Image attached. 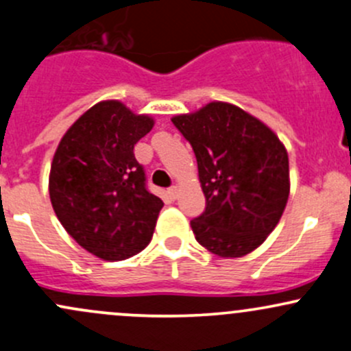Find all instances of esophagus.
<instances>
[{
	"instance_id": "esophagus-1",
	"label": "esophagus",
	"mask_w": 351,
	"mask_h": 351,
	"mask_svg": "<svg viewBox=\"0 0 351 351\" xmlns=\"http://www.w3.org/2000/svg\"><path fill=\"white\" fill-rule=\"evenodd\" d=\"M168 195H169V197H171L173 198V200H175V198H178V186H171V188H169V190H168Z\"/></svg>"
}]
</instances>
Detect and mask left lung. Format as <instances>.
Here are the masks:
<instances>
[{
    "label": "left lung",
    "instance_id": "obj_1",
    "mask_svg": "<svg viewBox=\"0 0 351 351\" xmlns=\"http://www.w3.org/2000/svg\"><path fill=\"white\" fill-rule=\"evenodd\" d=\"M190 141L205 195V212L191 220L197 242L230 259L263 245L289 198V158L274 131L222 101L171 117Z\"/></svg>",
    "mask_w": 351,
    "mask_h": 351
}]
</instances>
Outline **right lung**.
I'll return each instance as SVG.
<instances>
[{
  "instance_id": "add662e5",
  "label": "right lung",
  "mask_w": 351,
  "mask_h": 351,
  "mask_svg": "<svg viewBox=\"0 0 351 351\" xmlns=\"http://www.w3.org/2000/svg\"><path fill=\"white\" fill-rule=\"evenodd\" d=\"M154 126L110 99L86 110L58 143L50 202L67 234L102 261H124L151 242L163 200L146 190L134 145Z\"/></svg>"
}]
</instances>
